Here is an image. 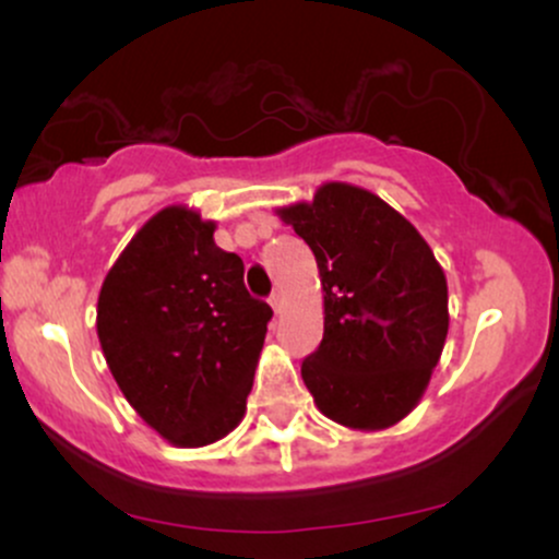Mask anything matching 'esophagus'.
Here are the masks:
<instances>
[{"label": "esophagus", "instance_id": "esophagus-1", "mask_svg": "<svg viewBox=\"0 0 559 559\" xmlns=\"http://www.w3.org/2000/svg\"><path fill=\"white\" fill-rule=\"evenodd\" d=\"M271 307H273L275 316H278V312L284 310V294H281V292H273V297H271Z\"/></svg>", "mask_w": 559, "mask_h": 559}]
</instances>
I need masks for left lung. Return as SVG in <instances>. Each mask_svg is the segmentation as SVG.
I'll return each instance as SVG.
<instances>
[{"instance_id":"1","label":"left lung","mask_w":559,"mask_h":559,"mask_svg":"<svg viewBox=\"0 0 559 559\" xmlns=\"http://www.w3.org/2000/svg\"><path fill=\"white\" fill-rule=\"evenodd\" d=\"M305 239L323 286V342L301 381L325 418L383 431L426 394L449 331L447 275L418 228L362 186L329 181L275 207Z\"/></svg>"}]
</instances>
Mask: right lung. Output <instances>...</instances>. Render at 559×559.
I'll list each match as a JSON object with an SVG mask.
<instances>
[{
    "label": "right lung",
    "mask_w": 559,
    "mask_h": 559,
    "mask_svg": "<svg viewBox=\"0 0 559 559\" xmlns=\"http://www.w3.org/2000/svg\"><path fill=\"white\" fill-rule=\"evenodd\" d=\"M215 221L168 204L105 275L96 336L123 396L173 447H207L243 420L273 310L243 288Z\"/></svg>",
    "instance_id": "1"
}]
</instances>
